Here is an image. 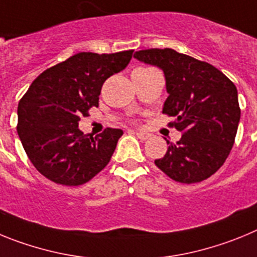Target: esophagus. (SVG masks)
I'll return each mask as SVG.
<instances>
[{
	"label": "esophagus",
	"instance_id": "1",
	"mask_svg": "<svg viewBox=\"0 0 257 257\" xmlns=\"http://www.w3.org/2000/svg\"><path fill=\"white\" fill-rule=\"evenodd\" d=\"M133 133L135 134V135L138 136L140 140H147L149 136H151L148 133H143V131H133Z\"/></svg>",
	"mask_w": 257,
	"mask_h": 257
}]
</instances>
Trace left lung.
I'll use <instances>...</instances> for the list:
<instances>
[{
	"label": "left lung",
	"instance_id": "obj_1",
	"mask_svg": "<svg viewBox=\"0 0 257 257\" xmlns=\"http://www.w3.org/2000/svg\"><path fill=\"white\" fill-rule=\"evenodd\" d=\"M134 58L165 73V114L183 133L154 163L172 180L199 183L224 165L234 144L240 109L234 83L217 68L172 49L140 50Z\"/></svg>",
	"mask_w": 257,
	"mask_h": 257
}]
</instances>
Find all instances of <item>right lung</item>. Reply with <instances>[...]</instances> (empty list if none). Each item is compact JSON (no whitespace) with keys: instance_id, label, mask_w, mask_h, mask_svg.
I'll return each instance as SVG.
<instances>
[{"instance_id":"right-lung-1","label":"right lung","mask_w":257,"mask_h":257,"mask_svg":"<svg viewBox=\"0 0 257 257\" xmlns=\"http://www.w3.org/2000/svg\"><path fill=\"white\" fill-rule=\"evenodd\" d=\"M133 52H78L29 86L18 105L17 130L29 161L45 178L77 187L108 165L123 131L108 127L94 138L79 130L78 121L99 105L105 79L123 70Z\"/></svg>"}]
</instances>
